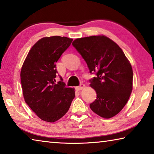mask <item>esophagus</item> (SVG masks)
I'll use <instances>...</instances> for the list:
<instances>
[{
    "label": "esophagus",
    "mask_w": 154,
    "mask_h": 154,
    "mask_svg": "<svg viewBox=\"0 0 154 154\" xmlns=\"http://www.w3.org/2000/svg\"><path fill=\"white\" fill-rule=\"evenodd\" d=\"M84 88H85V85L83 84V83H81V84L79 85V86L76 87V89H77V90H83Z\"/></svg>",
    "instance_id": "obj_1"
}]
</instances>
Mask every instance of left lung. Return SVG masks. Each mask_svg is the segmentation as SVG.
<instances>
[{
    "instance_id": "1",
    "label": "left lung",
    "mask_w": 154,
    "mask_h": 154,
    "mask_svg": "<svg viewBox=\"0 0 154 154\" xmlns=\"http://www.w3.org/2000/svg\"><path fill=\"white\" fill-rule=\"evenodd\" d=\"M86 62L90 80L96 99L90 105L92 111L111 118L121 111L132 90L133 72L122 49L105 36H91L75 39L72 43Z\"/></svg>"
}]
</instances>
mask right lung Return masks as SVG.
Segmentation results:
<instances>
[{
	"label": "right lung",
	"mask_w": 154,
	"mask_h": 154,
	"mask_svg": "<svg viewBox=\"0 0 154 154\" xmlns=\"http://www.w3.org/2000/svg\"><path fill=\"white\" fill-rule=\"evenodd\" d=\"M72 38L54 36L38 41L28 52L21 70L25 102L38 118L54 122L69 111L75 89L56 82V62L71 45Z\"/></svg>",
	"instance_id": "right-lung-1"
}]
</instances>
